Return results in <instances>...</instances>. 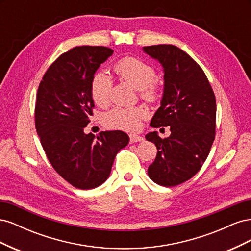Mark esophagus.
I'll return each mask as SVG.
<instances>
[{
    "label": "esophagus",
    "mask_w": 251,
    "mask_h": 251,
    "mask_svg": "<svg viewBox=\"0 0 251 251\" xmlns=\"http://www.w3.org/2000/svg\"><path fill=\"white\" fill-rule=\"evenodd\" d=\"M143 138L141 137V136H138L136 134H131L130 135V142L131 143H135V142H139V141H142Z\"/></svg>",
    "instance_id": "34e87169"
}]
</instances>
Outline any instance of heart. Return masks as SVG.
I'll use <instances>...</instances> for the list:
<instances>
[{
  "label": "heart",
  "mask_w": 251,
  "mask_h": 251,
  "mask_svg": "<svg viewBox=\"0 0 251 251\" xmlns=\"http://www.w3.org/2000/svg\"><path fill=\"white\" fill-rule=\"evenodd\" d=\"M117 76L131 85L146 100H154L157 89L154 81L157 77L156 71L151 66L135 57H124L113 66ZM113 81L108 74L98 72L91 81V95L94 102L100 107H105L111 100ZM146 115L142 108L117 107L104 116V124L108 127L117 130L132 131L137 128L139 120Z\"/></svg>",
  "instance_id": "1"
}]
</instances>
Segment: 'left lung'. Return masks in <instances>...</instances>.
<instances>
[{
  "instance_id": "8db88e82",
  "label": "left lung",
  "mask_w": 251,
  "mask_h": 251,
  "mask_svg": "<svg viewBox=\"0 0 251 251\" xmlns=\"http://www.w3.org/2000/svg\"><path fill=\"white\" fill-rule=\"evenodd\" d=\"M143 52L161 64L164 88L151 127L170 126L171 135L160 138L150 132L157 156L149 177L162 186H176L200 171L216 134V97L201 67L186 52L173 45L143 47Z\"/></svg>"
}]
</instances>
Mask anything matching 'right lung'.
I'll return each mask as SVG.
<instances>
[{
    "label": "right lung",
    "mask_w": 251,
    "mask_h": 251,
    "mask_svg": "<svg viewBox=\"0 0 251 251\" xmlns=\"http://www.w3.org/2000/svg\"><path fill=\"white\" fill-rule=\"evenodd\" d=\"M113 50L79 46L63 53L39 86L35 127L48 160L59 176L79 189L101 185L110 176L114 159L127 146L121 131L96 136L83 132L93 115L91 81Z\"/></svg>",
    "instance_id": "1"
}]
</instances>
